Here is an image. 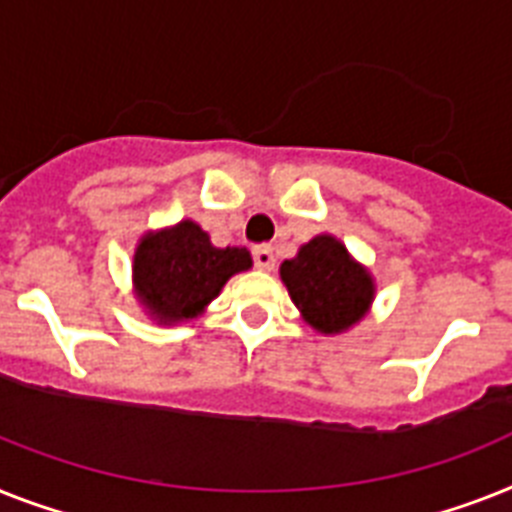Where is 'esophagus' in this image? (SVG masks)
<instances>
[{"instance_id":"esophagus-1","label":"esophagus","mask_w":512,"mask_h":512,"mask_svg":"<svg viewBox=\"0 0 512 512\" xmlns=\"http://www.w3.org/2000/svg\"><path fill=\"white\" fill-rule=\"evenodd\" d=\"M253 264H256V269H261V272H269V269H274V251L269 246H256L253 248Z\"/></svg>"}]
</instances>
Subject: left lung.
Masks as SVG:
<instances>
[{"mask_svg": "<svg viewBox=\"0 0 512 512\" xmlns=\"http://www.w3.org/2000/svg\"><path fill=\"white\" fill-rule=\"evenodd\" d=\"M290 301L319 335H342L371 311L377 282L340 238L322 232L280 264Z\"/></svg>", "mask_w": 512, "mask_h": 512, "instance_id": "8db88e82", "label": "left lung"}]
</instances>
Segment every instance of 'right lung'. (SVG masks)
<instances>
[{"instance_id":"obj_1","label":"right lung","mask_w":512,"mask_h":512,"mask_svg":"<svg viewBox=\"0 0 512 512\" xmlns=\"http://www.w3.org/2000/svg\"><path fill=\"white\" fill-rule=\"evenodd\" d=\"M253 266L248 248H217L193 219L146 230L133 253V295L156 324H183L204 314L232 274Z\"/></svg>"}]
</instances>
